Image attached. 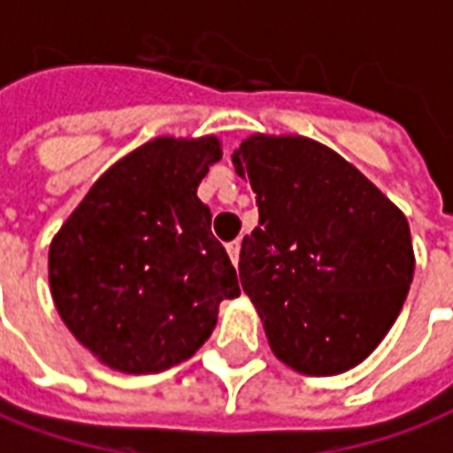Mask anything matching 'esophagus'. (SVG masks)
I'll return each instance as SVG.
<instances>
[{"instance_id":"esophagus-1","label":"esophagus","mask_w":453,"mask_h":453,"mask_svg":"<svg viewBox=\"0 0 453 453\" xmlns=\"http://www.w3.org/2000/svg\"><path fill=\"white\" fill-rule=\"evenodd\" d=\"M227 255H230V262L237 267V262H240V242H237V240L227 245Z\"/></svg>"}]
</instances>
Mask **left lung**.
I'll return each mask as SVG.
<instances>
[{"label": "left lung", "mask_w": 453, "mask_h": 453, "mask_svg": "<svg viewBox=\"0 0 453 453\" xmlns=\"http://www.w3.org/2000/svg\"><path fill=\"white\" fill-rule=\"evenodd\" d=\"M230 159L257 194L240 281L272 353L316 378L356 368L388 336L412 284L404 213L338 151L302 134L255 132Z\"/></svg>", "instance_id": "left-lung-1"}]
</instances>
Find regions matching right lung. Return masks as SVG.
Masks as SVG:
<instances>
[{"mask_svg": "<svg viewBox=\"0 0 453 453\" xmlns=\"http://www.w3.org/2000/svg\"><path fill=\"white\" fill-rule=\"evenodd\" d=\"M220 157L216 134L150 139L90 186L50 240L56 311L107 368L179 365L211 338L220 302L240 296L198 198Z\"/></svg>", "mask_w": 453, "mask_h": 453, "instance_id": "right-lung-1", "label": "right lung"}]
</instances>
